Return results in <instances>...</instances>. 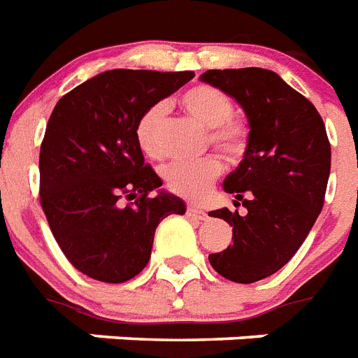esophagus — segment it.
Segmentation results:
<instances>
[{
    "mask_svg": "<svg viewBox=\"0 0 358 358\" xmlns=\"http://www.w3.org/2000/svg\"><path fill=\"white\" fill-rule=\"evenodd\" d=\"M187 214L190 218H196V220H205L207 218V213L201 210V208H196V207H187Z\"/></svg>",
    "mask_w": 358,
    "mask_h": 358,
    "instance_id": "obj_1",
    "label": "esophagus"
}]
</instances>
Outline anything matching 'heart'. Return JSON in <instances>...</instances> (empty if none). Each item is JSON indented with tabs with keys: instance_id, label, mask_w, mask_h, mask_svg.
I'll return each mask as SVG.
<instances>
[{
	"instance_id": "1",
	"label": "heart",
	"mask_w": 358,
	"mask_h": 358,
	"mask_svg": "<svg viewBox=\"0 0 358 358\" xmlns=\"http://www.w3.org/2000/svg\"><path fill=\"white\" fill-rule=\"evenodd\" d=\"M181 105L196 122L208 129V142L229 161L244 155L250 140L248 125L233 118V101L224 90L210 85H196L181 96ZM166 103H153L140 114L134 136L140 151L150 159H161V127L166 118ZM224 166L216 155L203 157L197 161L171 162L162 170L166 188L171 194L197 201L208 192L213 182L222 176Z\"/></svg>"
}]
</instances>
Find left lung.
<instances>
[{
	"instance_id": "8db88e82",
	"label": "left lung",
	"mask_w": 358,
	"mask_h": 358,
	"mask_svg": "<svg viewBox=\"0 0 358 358\" xmlns=\"http://www.w3.org/2000/svg\"><path fill=\"white\" fill-rule=\"evenodd\" d=\"M203 83L224 90L244 108L250 140L244 159L224 181L234 207L208 216L233 227V245L208 255L229 281H260L281 270L322 213L331 171V144L322 116L305 96L262 68L208 70Z\"/></svg>"
}]
</instances>
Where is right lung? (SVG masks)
<instances>
[{
	"label": "right lung",
	"instance_id": "right-lung-1",
	"mask_svg": "<svg viewBox=\"0 0 358 358\" xmlns=\"http://www.w3.org/2000/svg\"><path fill=\"white\" fill-rule=\"evenodd\" d=\"M192 77L108 70L53 108L40 145V205L66 259L85 275L113 285L138 275L150 262L157 225L187 210L173 194L150 196L162 181L144 162L134 127L145 108Z\"/></svg>",
	"mask_w": 358,
	"mask_h": 358
}]
</instances>
